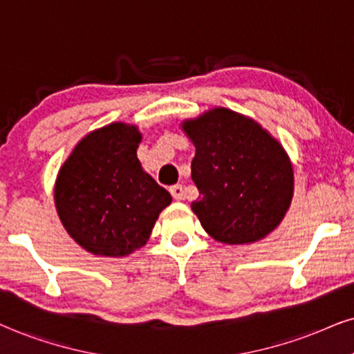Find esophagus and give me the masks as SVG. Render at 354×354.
Segmentation results:
<instances>
[{
    "instance_id": "1",
    "label": "esophagus",
    "mask_w": 354,
    "mask_h": 354,
    "mask_svg": "<svg viewBox=\"0 0 354 354\" xmlns=\"http://www.w3.org/2000/svg\"><path fill=\"white\" fill-rule=\"evenodd\" d=\"M169 192H170V195H172L174 198L176 200H182L184 198V187H182L180 184H177V185H172L169 189Z\"/></svg>"
}]
</instances>
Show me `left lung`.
<instances>
[{
  "mask_svg": "<svg viewBox=\"0 0 354 354\" xmlns=\"http://www.w3.org/2000/svg\"><path fill=\"white\" fill-rule=\"evenodd\" d=\"M182 128L195 144L192 180L200 197L192 210L216 241L246 244L281 223L294 170L283 147L256 121L215 108Z\"/></svg>",
  "mask_w": 354,
  "mask_h": 354,
  "instance_id": "1",
  "label": "left lung"
}]
</instances>
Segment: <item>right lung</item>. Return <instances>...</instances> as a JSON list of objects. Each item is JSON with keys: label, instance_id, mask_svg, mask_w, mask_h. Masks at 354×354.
I'll list each match as a JSON object with an SVG mask.
<instances>
[{"label": "right lung", "instance_id": "add662e5", "mask_svg": "<svg viewBox=\"0 0 354 354\" xmlns=\"http://www.w3.org/2000/svg\"><path fill=\"white\" fill-rule=\"evenodd\" d=\"M136 126L113 123L85 136L55 182V207L88 252L126 256L146 244L172 197L141 169Z\"/></svg>", "mask_w": 354, "mask_h": 354}]
</instances>
